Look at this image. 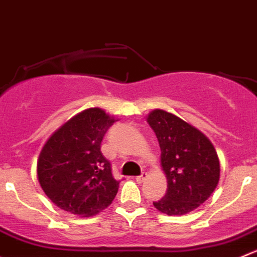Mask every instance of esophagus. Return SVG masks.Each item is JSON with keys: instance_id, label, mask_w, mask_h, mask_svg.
Instances as JSON below:
<instances>
[{"instance_id": "1", "label": "esophagus", "mask_w": 257, "mask_h": 257, "mask_svg": "<svg viewBox=\"0 0 257 257\" xmlns=\"http://www.w3.org/2000/svg\"><path fill=\"white\" fill-rule=\"evenodd\" d=\"M147 176H148V174H147L146 172H143V173H142L141 176H138V177H137V178H136V181L138 182V183H143V182L146 181Z\"/></svg>"}]
</instances>
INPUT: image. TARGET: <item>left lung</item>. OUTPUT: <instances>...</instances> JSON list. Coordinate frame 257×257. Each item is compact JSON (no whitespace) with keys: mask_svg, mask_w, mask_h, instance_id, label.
Segmentation results:
<instances>
[{"mask_svg":"<svg viewBox=\"0 0 257 257\" xmlns=\"http://www.w3.org/2000/svg\"><path fill=\"white\" fill-rule=\"evenodd\" d=\"M161 148L167 193L153 202L168 216L195 211L208 200L220 181V159L210 139L179 116L154 109L147 115Z\"/></svg>","mask_w":257,"mask_h":257,"instance_id":"left-lung-1","label":"left lung"}]
</instances>
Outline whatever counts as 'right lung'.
Returning a JSON list of instances; mask_svg holds the SVG:
<instances>
[{
  "label": "right lung",
  "instance_id": "right-lung-1",
  "mask_svg": "<svg viewBox=\"0 0 257 257\" xmlns=\"http://www.w3.org/2000/svg\"><path fill=\"white\" fill-rule=\"evenodd\" d=\"M118 119L100 108L80 111L50 136L37 159V179L59 208L80 217L105 210L119 181L100 152L104 134Z\"/></svg>",
  "mask_w": 257,
  "mask_h": 257
}]
</instances>
